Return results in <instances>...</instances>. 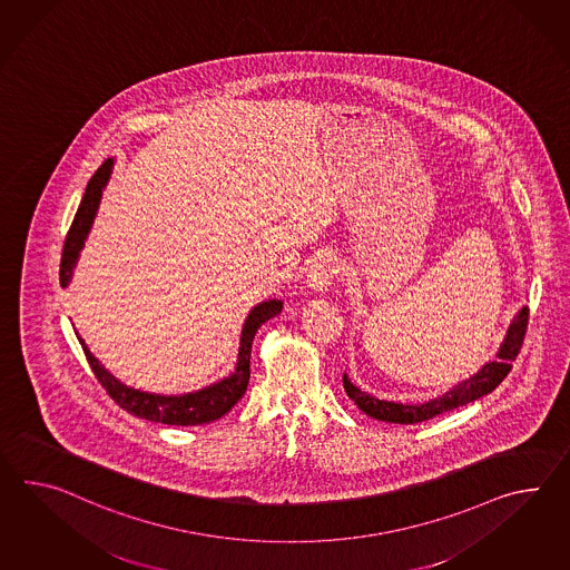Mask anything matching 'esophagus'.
I'll return each instance as SVG.
<instances>
[{
  "label": "esophagus",
  "mask_w": 570,
  "mask_h": 570,
  "mask_svg": "<svg viewBox=\"0 0 570 570\" xmlns=\"http://www.w3.org/2000/svg\"><path fill=\"white\" fill-rule=\"evenodd\" d=\"M337 272H340V265H337V257L334 253H321L320 257H315V262L308 269L306 284L313 292L330 291V286L337 278Z\"/></svg>",
  "instance_id": "esophagus-1"
}]
</instances>
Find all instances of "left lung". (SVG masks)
<instances>
[{"mask_svg": "<svg viewBox=\"0 0 570 570\" xmlns=\"http://www.w3.org/2000/svg\"><path fill=\"white\" fill-rule=\"evenodd\" d=\"M528 306H523L517 315H514L507 335L500 344L497 358L487 362L475 375L468 376L465 381L458 383L455 387L449 389L443 395L429 400L424 403H402L387 402V400H379L375 395L362 391L356 387L346 373H344V389H346L347 397L361 407L366 416L383 420V422H393V424H416L424 422L434 416H441L444 412H451L455 407H461L465 403L480 400L488 395L490 391L499 387L502 379L509 375L511 371V361L519 354L525 330H528Z\"/></svg>", "mask_w": 570, "mask_h": 570, "instance_id": "1", "label": "left lung"}]
</instances>
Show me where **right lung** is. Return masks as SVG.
I'll list each match as a JSON object with an SVG mask.
<instances>
[{
  "label": "right lung",
  "instance_id": "right-lung-1",
  "mask_svg": "<svg viewBox=\"0 0 570 570\" xmlns=\"http://www.w3.org/2000/svg\"><path fill=\"white\" fill-rule=\"evenodd\" d=\"M112 165H115V160L107 158L86 185L80 208L73 216L70 233L66 236L63 255H61L59 282L63 288L71 282L80 250L83 249V240L90 235V228L97 218L98 204H100V197H102L107 183L111 179ZM282 305H284L282 301L274 298V301H264V303L253 306L247 320L243 323L235 371L220 381L212 383L208 387L199 389L194 393H183V395H160V393H148V391L127 387L126 383H121L117 376L111 375L98 362V358H95V354L88 350L80 335H78V340L82 344L86 361L90 364L98 383L107 389V393L111 395L115 403H119V407H124L131 416L160 422V424H170V426H199V424H209V422L223 417L224 414H228L235 407V403L245 395L247 385H249L253 337L265 321L282 313Z\"/></svg>",
  "mask_w": 570,
  "mask_h": 570
}]
</instances>
